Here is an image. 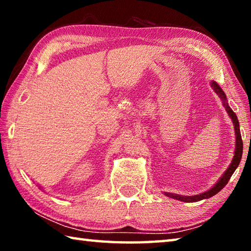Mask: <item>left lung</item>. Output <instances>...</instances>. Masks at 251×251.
I'll return each mask as SVG.
<instances>
[{
    "mask_svg": "<svg viewBox=\"0 0 251 251\" xmlns=\"http://www.w3.org/2000/svg\"><path fill=\"white\" fill-rule=\"evenodd\" d=\"M210 86L212 87L217 95L222 99L224 107L226 108L227 113L229 117L231 118L232 124H233V128H235V135H236V143H235V151H233V157L230 165H229L227 171L223 174V176L219 178L218 181L216 184L207 190V192H203L201 194L198 195H194V196H184V195H178V194H173V193H164L165 196H167L169 198L176 199V201H185V202H195V201H202V199H207L210 198L219 193L225 186L227 185V182L230 179V177L239 165L240 160H241V156H243V139H241V134H240V129H239V122H238L237 115L233 113V110L230 108V106L228 104L227 100V96L225 94V92L222 90V87L215 82V80H211L210 82Z\"/></svg>",
    "mask_w": 251,
    "mask_h": 251,
    "instance_id": "1",
    "label": "left lung"
}]
</instances>
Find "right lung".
<instances>
[{"label":"right lung","mask_w":251,"mask_h":251,"mask_svg":"<svg viewBox=\"0 0 251 251\" xmlns=\"http://www.w3.org/2000/svg\"><path fill=\"white\" fill-rule=\"evenodd\" d=\"M40 188H42V187H40Z\"/></svg>","instance_id":"1"}]
</instances>
